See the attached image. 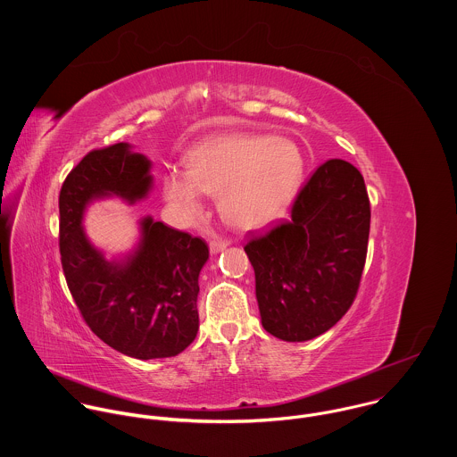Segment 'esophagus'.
<instances>
[{
    "mask_svg": "<svg viewBox=\"0 0 457 457\" xmlns=\"http://www.w3.org/2000/svg\"><path fill=\"white\" fill-rule=\"evenodd\" d=\"M228 245H232V241L230 239H212V241H209V248H211V253H220V252H223Z\"/></svg>",
    "mask_w": 457,
    "mask_h": 457,
    "instance_id": "34e87169",
    "label": "esophagus"
}]
</instances>
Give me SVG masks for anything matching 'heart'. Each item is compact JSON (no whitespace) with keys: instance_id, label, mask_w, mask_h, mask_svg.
I'll list each match as a JSON object with an SVG mask.
<instances>
[{"instance_id":"obj_1","label":"heart","mask_w":457,"mask_h":457,"mask_svg":"<svg viewBox=\"0 0 457 457\" xmlns=\"http://www.w3.org/2000/svg\"><path fill=\"white\" fill-rule=\"evenodd\" d=\"M187 172L169 170L162 181L167 204L185 218L202 211V194L220 195V211L241 228L278 220L297 194L304 174L299 147L259 133L207 138L187 154Z\"/></svg>"}]
</instances>
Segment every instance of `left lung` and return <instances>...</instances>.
<instances>
[{"label": "left lung", "mask_w": 457, "mask_h": 457, "mask_svg": "<svg viewBox=\"0 0 457 457\" xmlns=\"http://www.w3.org/2000/svg\"><path fill=\"white\" fill-rule=\"evenodd\" d=\"M370 220L362 174L334 158L303 187L290 220L248 237L245 252L269 334L308 341L341 320L359 290Z\"/></svg>", "instance_id": "left-lung-1"}]
</instances>
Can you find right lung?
Here are the masks:
<instances>
[{"mask_svg":"<svg viewBox=\"0 0 457 457\" xmlns=\"http://www.w3.org/2000/svg\"><path fill=\"white\" fill-rule=\"evenodd\" d=\"M149 170L144 154L120 142L87 153L60 192V253L70 294L104 343L142 361L174 357L195 339L198 274L209 248L145 216L133 252L107 261L87 239L82 220L95 200L145 198L153 188Z\"/></svg>","mask_w":457,"mask_h":457,"instance_id":"obj_1","label":"right lung"}]
</instances>
